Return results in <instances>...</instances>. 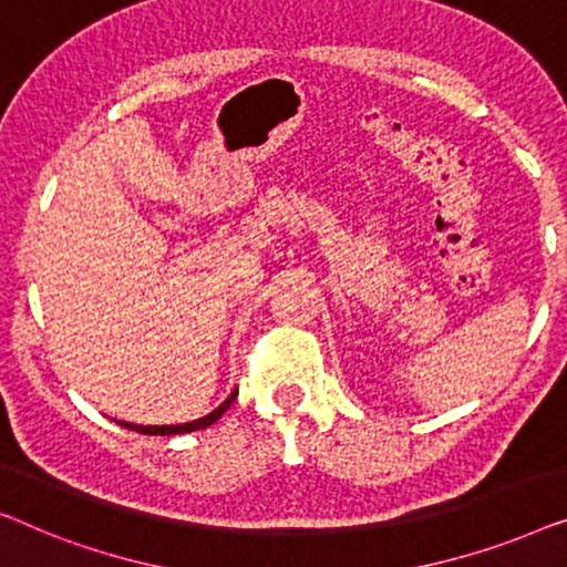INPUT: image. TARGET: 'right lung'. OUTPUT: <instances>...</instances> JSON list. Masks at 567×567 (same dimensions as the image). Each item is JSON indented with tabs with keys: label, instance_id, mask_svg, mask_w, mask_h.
Segmentation results:
<instances>
[{
	"label": "right lung",
	"instance_id": "1",
	"mask_svg": "<svg viewBox=\"0 0 567 567\" xmlns=\"http://www.w3.org/2000/svg\"><path fill=\"white\" fill-rule=\"evenodd\" d=\"M236 395H238V390L236 393H230L228 395V401H223L218 409H215L213 413H207V416H203V419H197V421H189V424H177V426H138V424H127V421H121V426H125V429H131V432H138V434H185V432H197V429H205V426H210V424H215V421H218L223 413L228 411V405L236 401Z\"/></svg>",
	"mask_w": 567,
	"mask_h": 567
}]
</instances>
